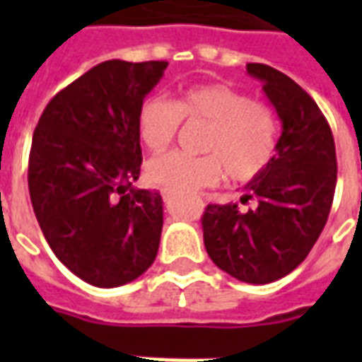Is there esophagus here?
<instances>
[{"label":"esophagus","instance_id":"34e87169","mask_svg":"<svg viewBox=\"0 0 362 362\" xmlns=\"http://www.w3.org/2000/svg\"><path fill=\"white\" fill-rule=\"evenodd\" d=\"M161 195H163L165 204H170V203H173V199H175V193L167 192V189H163V192H161Z\"/></svg>","mask_w":362,"mask_h":362}]
</instances>
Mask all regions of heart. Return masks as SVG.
Listing matches in <instances>:
<instances>
[{
  "mask_svg": "<svg viewBox=\"0 0 362 362\" xmlns=\"http://www.w3.org/2000/svg\"><path fill=\"white\" fill-rule=\"evenodd\" d=\"M206 124L201 150L204 156L169 152L146 163L150 184L173 193L212 186L223 173L233 182H250L276 156L278 124L272 110L227 84H197L175 99L150 95L136 115L144 146L161 152L176 139L180 122Z\"/></svg>",
  "mask_w": 362,
  "mask_h": 362,
  "instance_id": "b5f03b06",
  "label": "heart"
}]
</instances>
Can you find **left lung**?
<instances>
[{
    "label": "left lung",
    "instance_id": "8db88e82",
    "mask_svg": "<svg viewBox=\"0 0 362 362\" xmlns=\"http://www.w3.org/2000/svg\"><path fill=\"white\" fill-rule=\"evenodd\" d=\"M247 75L281 122L276 156L246 184L238 204H209L203 214L204 247L216 267L246 284H270L303 263L327 223L337 187V150L329 122L297 82L264 64Z\"/></svg>",
    "mask_w": 362,
    "mask_h": 362
}]
</instances>
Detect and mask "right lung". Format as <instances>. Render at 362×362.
Listing matches in <instances>:
<instances>
[{"label":"right lung","mask_w":362,"mask_h":362,"mask_svg":"<svg viewBox=\"0 0 362 362\" xmlns=\"http://www.w3.org/2000/svg\"><path fill=\"white\" fill-rule=\"evenodd\" d=\"M167 62L109 59L50 99L33 133L28 186L54 255L81 280L118 287L158 255L163 199L136 189V115Z\"/></svg>","instance_id":"1"}]
</instances>
